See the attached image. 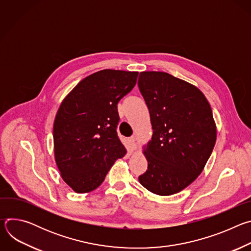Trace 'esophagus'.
Masks as SVG:
<instances>
[{
    "mask_svg": "<svg viewBox=\"0 0 251 251\" xmlns=\"http://www.w3.org/2000/svg\"><path fill=\"white\" fill-rule=\"evenodd\" d=\"M129 148H130L131 152H134L137 149V142L134 137L129 139Z\"/></svg>",
    "mask_w": 251,
    "mask_h": 251,
    "instance_id": "esophagus-1",
    "label": "esophagus"
}]
</instances>
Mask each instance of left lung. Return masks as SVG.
<instances>
[{"label":"left lung","instance_id":"obj_1","mask_svg":"<svg viewBox=\"0 0 251 251\" xmlns=\"http://www.w3.org/2000/svg\"><path fill=\"white\" fill-rule=\"evenodd\" d=\"M139 89L148 106L152 139L143 146L148 170L140 184L171 196L202 172L217 140V125L204 94L194 84L162 71H143Z\"/></svg>","mask_w":251,"mask_h":251}]
</instances>
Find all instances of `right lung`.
I'll list each match as a JSON object with an SVG mask.
<instances>
[{
    "mask_svg": "<svg viewBox=\"0 0 251 251\" xmlns=\"http://www.w3.org/2000/svg\"><path fill=\"white\" fill-rule=\"evenodd\" d=\"M137 71L103 69L83 78L60 103L53 122L54 160L77 194L97 189L127 150L119 140L117 103L135 86Z\"/></svg>",
    "mask_w": 251,
    "mask_h": 251,
    "instance_id": "1",
    "label": "right lung"
}]
</instances>
